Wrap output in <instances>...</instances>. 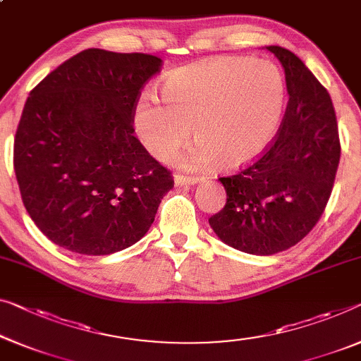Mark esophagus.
Returning <instances> with one entry per match:
<instances>
[{"mask_svg": "<svg viewBox=\"0 0 361 361\" xmlns=\"http://www.w3.org/2000/svg\"><path fill=\"white\" fill-rule=\"evenodd\" d=\"M199 181L197 176H186V175H181V173H176L175 175V183L180 186H185V185H196Z\"/></svg>", "mask_w": 361, "mask_h": 361, "instance_id": "34e87169", "label": "esophagus"}]
</instances>
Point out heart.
Segmentation results:
<instances>
[{
  "instance_id": "1",
  "label": "heart",
  "mask_w": 361,
  "mask_h": 361,
  "mask_svg": "<svg viewBox=\"0 0 361 361\" xmlns=\"http://www.w3.org/2000/svg\"><path fill=\"white\" fill-rule=\"evenodd\" d=\"M162 102L142 95L134 129L150 154L170 160L191 134L197 139L181 165L219 162L240 169L264 152L281 126L287 89L279 68L251 58L222 56L181 68L162 85Z\"/></svg>"
}]
</instances>
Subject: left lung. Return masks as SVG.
<instances>
[{"label": "left lung", "mask_w": 361, "mask_h": 361, "mask_svg": "<svg viewBox=\"0 0 361 361\" xmlns=\"http://www.w3.org/2000/svg\"><path fill=\"white\" fill-rule=\"evenodd\" d=\"M285 71L288 104L276 137L255 162L219 178L227 202L209 224L220 240L250 255L292 248L324 212L341 141L327 90L287 48L266 47Z\"/></svg>", "instance_id": "left-lung-1"}]
</instances>
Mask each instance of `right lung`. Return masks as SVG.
<instances>
[{
	"label": "right lung",
	"instance_id": "add662e5",
	"mask_svg": "<svg viewBox=\"0 0 361 361\" xmlns=\"http://www.w3.org/2000/svg\"><path fill=\"white\" fill-rule=\"evenodd\" d=\"M162 60L89 48L27 97L14 171L30 219L61 248L104 256L136 243L173 188L134 136V109Z\"/></svg>",
	"mask_w": 361,
	"mask_h": 361
}]
</instances>
